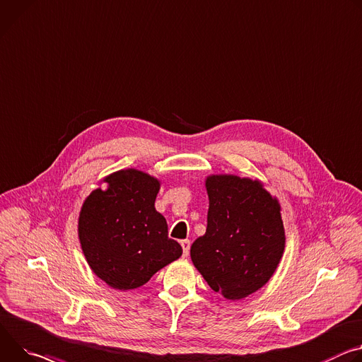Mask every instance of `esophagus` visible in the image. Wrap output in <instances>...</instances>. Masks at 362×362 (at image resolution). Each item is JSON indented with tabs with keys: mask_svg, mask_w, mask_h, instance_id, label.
I'll return each mask as SVG.
<instances>
[{
	"mask_svg": "<svg viewBox=\"0 0 362 362\" xmlns=\"http://www.w3.org/2000/svg\"><path fill=\"white\" fill-rule=\"evenodd\" d=\"M180 245L183 248V257H187L189 255V250H190V241L189 240H183V241H180Z\"/></svg>",
	"mask_w": 362,
	"mask_h": 362,
	"instance_id": "esophagus-1",
	"label": "esophagus"
}]
</instances>
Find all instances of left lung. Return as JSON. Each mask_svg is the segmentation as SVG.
I'll return each mask as SVG.
<instances>
[{
	"instance_id": "8db88e82",
	"label": "left lung",
	"mask_w": 362,
	"mask_h": 362,
	"mask_svg": "<svg viewBox=\"0 0 362 362\" xmlns=\"http://www.w3.org/2000/svg\"><path fill=\"white\" fill-rule=\"evenodd\" d=\"M205 235L190 258L209 287L228 300L255 293L274 274L284 252L281 206L258 179L211 175Z\"/></svg>"
}]
</instances>
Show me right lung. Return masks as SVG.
<instances>
[{
    "label": "right lung",
    "mask_w": 362,
    "mask_h": 362,
    "mask_svg": "<svg viewBox=\"0 0 362 362\" xmlns=\"http://www.w3.org/2000/svg\"><path fill=\"white\" fill-rule=\"evenodd\" d=\"M83 201L78 235L95 276L115 290L146 284L177 259L182 247L169 238L168 222L156 211L160 180L137 169L114 172Z\"/></svg>",
    "instance_id": "obj_1"
}]
</instances>
